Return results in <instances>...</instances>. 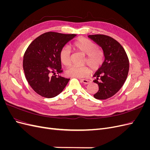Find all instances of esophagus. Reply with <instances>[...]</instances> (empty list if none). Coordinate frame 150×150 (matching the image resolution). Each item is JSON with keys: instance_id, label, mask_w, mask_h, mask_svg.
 <instances>
[{"instance_id": "esophagus-1", "label": "esophagus", "mask_w": 150, "mask_h": 150, "mask_svg": "<svg viewBox=\"0 0 150 150\" xmlns=\"http://www.w3.org/2000/svg\"><path fill=\"white\" fill-rule=\"evenodd\" d=\"M81 81L85 84H87L89 83V81H88L87 79H81Z\"/></svg>"}]
</instances>
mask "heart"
<instances>
[{
    "instance_id": "1",
    "label": "heart",
    "mask_w": 150,
    "mask_h": 150,
    "mask_svg": "<svg viewBox=\"0 0 150 150\" xmlns=\"http://www.w3.org/2000/svg\"><path fill=\"white\" fill-rule=\"evenodd\" d=\"M72 46L76 51L86 55L84 64H87L92 71H95L100 67L104 61V54L101 49L98 48L97 45L91 40L81 37L72 42ZM61 62L66 66L71 63V51L67 47H62L59 53ZM90 73V69L88 66L78 67L71 66L65 71L67 76L74 78H84Z\"/></svg>"
}]
</instances>
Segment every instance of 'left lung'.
<instances>
[{
	"label": "left lung",
	"mask_w": 150,
	"mask_h": 150,
	"mask_svg": "<svg viewBox=\"0 0 150 150\" xmlns=\"http://www.w3.org/2000/svg\"><path fill=\"white\" fill-rule=\"evenodd\" d=\"M88 38L103 49L104 60L93 77L98 84V91L94 97L106 99L121 88L128 76L129 60L124 48L113 38L103 34L89 35Z\"/></svg>",
	"instance_id": "8db88e82"
}]
</instances>
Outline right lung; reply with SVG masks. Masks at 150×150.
Here are the masks:
<instances>
[{"instance_id": "obj_1", "label": "right lung", "mask_w": 150, "mask_h": 150, "mask_svg": "<svg viewBox=\"0 0 150 150\" xmlns=\"http://www.w3.org/2000/svg\"><path fill=\"white\" fill-rule=\"evenodd\" d=\"M76 35L48 32L35 39L27 49L23 59L25 78L41 96L52 98L57 96L70 80L59 75L62 71L59 53ZM51 73L54 75H50ZM56 73L58 75H55Z\"/></svg>"}]
</instances>
